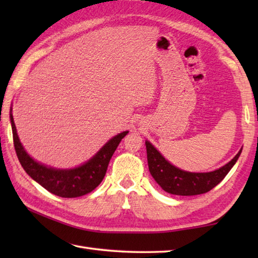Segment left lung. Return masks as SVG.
<instances>
[{"instance_id": "1", "label": "left lung", "mask_w": 258, "mask_h": 258, "mask_svg": "<svg viewBox=\"0 0 258 258\" xmlns=\"http://www.w3.org/2000/svg\"><path fill=\"white\" fill-rule=\"evenodd\" d=\"M150 173L161 187L173 195L191 196L207 193L226 176L242 153L239 150L232 161L218 169L206 173L183 171L169 163L151 142L145 141Z\"/></svg>"}]
</instances>
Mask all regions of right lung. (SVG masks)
Masks as SVG:
<instances>
[{"instance_id":"add662e5","label":"right lung","mask_w":258,"mask_h":258,"mask_svg":"<svg viewBox=\"0 0 258 258\" xmlns=\"http://www.w3.org/2000/svg\"><path fill=\"white\" fill-rule=\"evenodd\" d=\"M10 120L12 125L13 142L16 155L24 171L33 179L47 189L50 193L65 199L80 197L89 194L101 184L106 174L108 163L117 149L119 142L128 133V131L115 135L89 161L73 168H56L35 161L24 150L16 132L15 123L10 111Z\"/></svg>"}]
</instances>
